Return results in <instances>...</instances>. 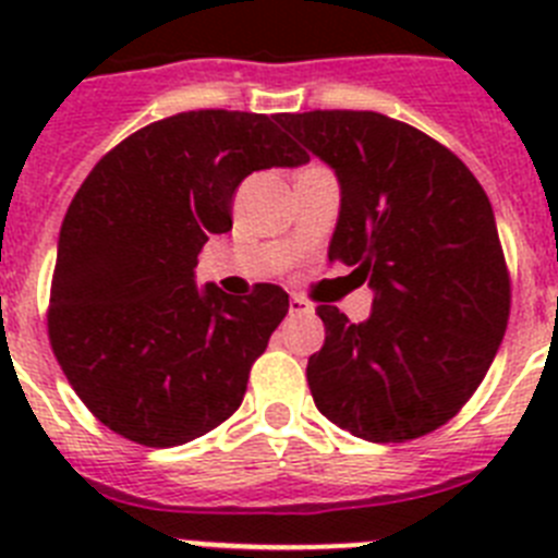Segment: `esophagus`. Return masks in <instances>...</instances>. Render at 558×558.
<instances>
[{
  "label": "esophagus",
  "mask_w": 558,
  "mask_h": 558,
  "mask_svg": "<svg viewBox=\"0 0 558 558\" xmlns=\"http://www.w3.org/2000/svg\"><path fill=\"white\" fill-rule=\"evenodd\" d=\"M290 313L293 315L313 313V304H310L307 299H302V295H290Z\"/></svg>",
  "instance_id": "obj_1"
}]
</instances>
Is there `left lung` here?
<instances>
[{"label":"left lung","instance_id":"left-lung-1","mask_svg":"<svg viewBox=\"0 0 558 558\" xmlns=\"http://www.w3.org/2000/svg\"><path fill=\"white\" fill-rule=\"evenodd\" d=\"M279 125L338 175L329 263L374 293L360 324L315 310L327 329L307 363L315 408L377 445L425 436L475 393L509 324L489 198L456 153L386 113H279Z\"/></svg>","mask_w":558,"mask_h":558}]
</instances>
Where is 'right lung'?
Returning <instances> with one entry per match:
<instances>
[{
	"label": "right lung",
	"mask_w": 558,
	"mask_h": 558,
	"mask_svg": "<svg viewBox=\"0 0 558 558\" xmlns=\"http://www.w3.org/2000/svg\"><path fill=\"white\" fill-rule=\"evenodd\" d=\"M279 113L184 111L131 133L77 190L58 236L49 343L83 405L145 447H179L240 408L288 315L279 284H195L209 234L231 229L245 175L307 153Z\"/></svg>",
	"instance_id": "obj_1"
}]
</instances>
